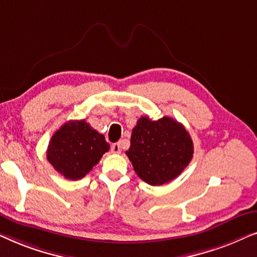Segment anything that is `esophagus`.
Returning a JSON list of instances; mask_svg holds the SVG:
<instances>
[{
    "mask_svg": "<svg viewBox=\"0 0 257 257\" xmlns=\"http://www.w3.org/2000/svg\"><path fill=\"white\" fill-rule=\"evenodd\" d=\"M111 151L113 153H120L121 152V150H120V144L119 143H115V144H113V145L111 146Z\"/></svg>",
    "mask_w": 257,
    "mask_h": 257,
    "instance_id": "1",
    "label": "esophagus"
}]
</instances>
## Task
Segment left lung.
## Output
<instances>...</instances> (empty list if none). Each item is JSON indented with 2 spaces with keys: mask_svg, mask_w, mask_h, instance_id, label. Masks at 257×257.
I'll return each instance as SVG.
<instances>
[{
  "mask_svg": "<svg viewBox=\"0 0 257 257\" xmlns=\"http://www.w3.org/2000/svg\"><path fill=\"white\" fill-rule=\"evenodd\" d=\"M194 153L191 136L173 118L142 117L132 130L126 151L138 177L152 186L167 184L188 166Z\"/></svg>",
  "mask_w": 257,
  "mask_h": 257,
  "instance_id": "8db88e82",
  "label": "left lung"
}]
</instances>
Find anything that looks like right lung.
I'll return each mask as SVG.
<instances>
[{"label":"right lung","mask_w":257,"mask_h":257,"mask_svg":"<svg viewBox=\"0 0 257 257\" xmlns=\"http://www.w3.org/2000/svg\"><path fill=\"white\" fill-rule=\"evenodd\" d=\"M110 145L105 137L85 120H70L55 132L49 143L47 159L70 180H78L99 163Z\"/></svg>","instance_id":"obj_1"}]
</instances>
